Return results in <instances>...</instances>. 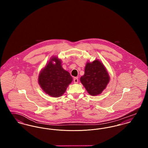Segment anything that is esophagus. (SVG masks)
<instances>
[{
    "label": "esophagus",
    "mask_w": 148,
    "mask_h": 148,
    "mask_svg": "<svg viewBox=\"0 0 148 148\" xmlns=\"http://www.w3.org/2000/svg\"><path fill=\"white\" fill-rule=\"evenodd\" d=\"M74 83L75 84H77L78 83V78L77 77H75L74 78Z\"/></svg>",
    "instance_id": "1"
}]
</instances>
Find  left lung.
I'll use <instances>...</instances> for the list:
<instances>
[{"instance_id":"1","label":"left lung","mask_w":148,"mask_h":148,"mask_svg":"<svg viewBox=\"0 0 148 148\" xmlns=\"http://www.w3.org/2000/svg\"><path fill=\"white\" fill-rule=\"evenodd\" d=\"M80 80L88 92L95 96L100 94L106 89L110 77L103 64L97 59L86 63L84 75Z\"/></svg>"}]
</instances>
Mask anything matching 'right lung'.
Listing matches in <instances>:
<instances>
[{"label": "right lung", "instance_id": "right-lung-1", "mask_svg": "<svg viewBox=\"0 0 148 148\" xmlns=\"http://www.w3.org/2000/svg\"><path fill=\"white\" fill-rule=\"evenodd\" d=\"M72 80L70 73L62 68L61 60L56 56L50 58L38 77V83L42 90L55 98L63 94Z\"/></svg>", "mask_w": 148, "mask_h": 148}]
</instances>
